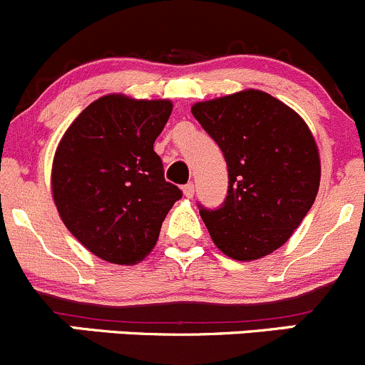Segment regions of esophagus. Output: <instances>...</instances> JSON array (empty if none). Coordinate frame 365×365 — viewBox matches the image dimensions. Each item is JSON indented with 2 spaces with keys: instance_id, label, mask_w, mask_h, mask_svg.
Instances as JSON below:
<instances>
[{
  "instance_id": "esophagus-1",
  "label": "esophagus",
  "mask_w": 365,
  "mask_h": 365,
  "mask_svg": "<svg viewBox=\"0 0 365 365\" xmlns=\"http://www.w3.org/2000/svg\"><path fill=\"white\" fill-rule=\"evenodd\" d=\"M182 193H184V197H186V198H193V195H195V184H193V182H187L186 186L182 187Z\"/></svg>"
}]
</instances>
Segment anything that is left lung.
<instances>
[{"label":"left lung","mask_w":365,"mask_h":365,"mask_svg":"<svg viewBox=\"0 0 365 365\" xmlns=\"http://www.w3.org/2000/svg\"><path fill=\"white\" fill-rule=\"evenodd\" d=\"M193 117L218 143L229 190L200 216L216 247L236 261H255L282 247L319 190L317 145L304 118L261 90L197 103Z\"/></svg>","instance_id":"left-lung-1"}]
</instances>
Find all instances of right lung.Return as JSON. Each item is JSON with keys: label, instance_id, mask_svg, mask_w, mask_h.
Returning <instances> with one entry per match:
<instances>
[{"label": "right lung", "instance_id": "obj_1", "mask_svg": "<svg viewBox=\"0 0 365 365\" xmlns=\"http://www.w3.org/2000/svg\"><path fill=\"white\" fill-rule=\"evenodd\" d=\"M170 113L167 99L111 93L88 104L60 140L51 172L56 209L72 236L104 261H142L182 197L154 153Z\"/></svg>", "mask_w": 365, "mask_h": 365}]
</instances>
